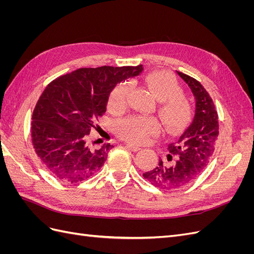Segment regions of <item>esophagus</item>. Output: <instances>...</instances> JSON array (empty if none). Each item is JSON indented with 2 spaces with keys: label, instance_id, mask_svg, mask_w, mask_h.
Returning <instances> with one entry per match:
<instances>
[{
  "label": "esophagus",
  "instance_id": "esophagus-1",
  "mask_svg": "<svg viewBox=\"0 0 254 254\" xmlns=\"http://www.w3.org/2000/svg\"><path fill=\"white\" fill-rule=\"evenodd\" d=\"M126 147L128 148V149H130L131 151H134V152H136V151H139L141 148L139 147V146H134V145H132V144H126Z\"/></svg>",
  "mask_w": 254,
  "mask_h": 254
}]
</instances>
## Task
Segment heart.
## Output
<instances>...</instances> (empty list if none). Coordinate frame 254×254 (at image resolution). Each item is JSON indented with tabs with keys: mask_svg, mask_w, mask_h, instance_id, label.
<instances>
[{
	"mask_svg": "<svg viewBox=\"0 0 254 254\" xmlns=\"http://www.w3.org/2000/svg\"><path fill=\"white\" fill-rule=\"evenodd\" d=\"M149 91L160 102L158 114L167 132L175 133L190 120L191 109L188 99L182 95V89L174 76L167 72H155L145 78ZM132 86L129 81L119 83L109 96L108 107L111 112L121 113L127 106ZM117 130L119 135L130 143L144 144L161 130L155 118L133 115L121 121Z\"/></svg>",
	"mask_w": 254,
	"mask_h": 254,
	"instance_id": "obj_1",
	"label": "heart"
}]
</instances>
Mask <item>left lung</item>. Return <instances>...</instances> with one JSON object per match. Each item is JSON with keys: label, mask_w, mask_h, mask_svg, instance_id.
Instances as JSON below:
<instances>
[{"label": "left lung", "mask_w": 254, "mask_h": 254, "mask_svg": "<svg viewBox=\"0 0 254 254\" xmlns=\"http://www.w3.org/2000/svg\"><path fill=\"white\" fill-rule=\"evenodd\" d=\"M188 83L196 101L191 124L177 140L167 146V162L159 160L152 171L143 174L152 186L162 190H176L194 181L211 159L218 136V115L211 96L202 84L189 75L177 71Z\"/></svg>", "instance_id": "left-lung-1"}]
</instances>
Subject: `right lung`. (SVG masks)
<instances>
[{
  "mask_svg": "<svg viewBox=\"0 0 254 254\" xmlns=\"http://www.w3.org/2000/svg\"><path fill=\"white\" fill-rule=\"evenodd\" d=\"M142 71V64L82 67L48 84L33 112L32 141L54 177L78 183L101 170L113 145L90 148L87 135L106 112L114 87Z\"/></svg>",
  "mask_w": 254,
  "mask_h": 254,
  "instance_id": "obj_1",
  "label": "right lung"
}]
</instances>
